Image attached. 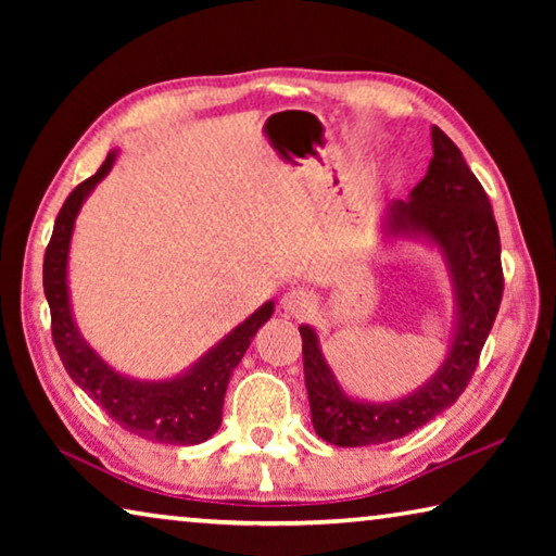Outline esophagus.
Masks as SVG:
<instances>
[{
  "mask_svg": "<svg viewBox=\"0 0 556 556\" xmlns=\"http://www.w3.org/2000/svg\"><path fill=\"white\" fill-rule=\"evenodd\" d=\"M314 306H316L314 291H308V289H304V287L289 289L287 294L281 296V308H285V312H287L289 316H294V318H301V316L312 314Z\"/></svg>",
  "mask_w": 556,
  "mask_h": 556,
  "instance_id": "obj_1",
  "label": "esophagus"
}]
</instances>
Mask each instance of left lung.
Here are the masks:
<instances>
[{
	"label": "left lung",
	"instance_id": "obj_1",
	"mask_svg": "<svg viewBox=\"0 0 556 556\" xmlns=\"http://www.w3.org/2000/svg\"><path fill=\"white\" fill-rule=\"evenodd\" d=\"M429 172L407 201L388 203L384 240H425L441 252L454 289L448 353L431 378L404 397L368 402L351 397L328 365L314 326L301 324L304 380L316 434L333 446H370L425 427L466 390L503 299L501 235L491 201L460 149L437 125Z\"/></svg>",
	"mask_w": 556,
	"mask_h": 556
}]
</instances>
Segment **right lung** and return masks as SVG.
I'll return each mask as SVG.
<instances>
[{
    "label": "right lung",
    "instance_id": "add662e5",
    "mask_svg": "<svg viewBox=\"0 0 556 556\" xmlns=\"http://www.w3.org/2000/svg\"><path fill=\"white\" fill-rule=\"evenodd\" d=\"M117 152L112 149L105 162L65 199L55 218L53 235L43 257V291L51 306V331L65 370L105 409L122 429L131 434L172 446L203 444L218 431L223 421V400L230 375L238 368L250 341L262 324L275 314V301H265L255 314L203 353L191 368L166 380H137L117 372L96 353L78 324H75L68 291V252L75 218L96 186L115 166Z\"/></svg>",
    "mask_w": 556,
    "mask_h": 556
}]
</instances>
